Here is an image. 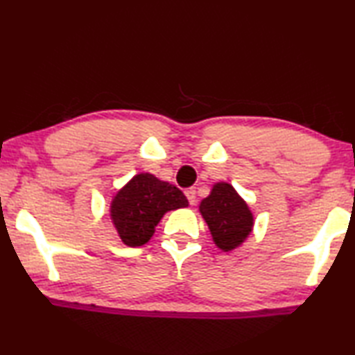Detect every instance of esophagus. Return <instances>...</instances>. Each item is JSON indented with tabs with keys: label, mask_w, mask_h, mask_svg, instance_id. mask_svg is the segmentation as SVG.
<instances>
[{
	"label": "esophagus",
	"mask_w": 355,
	"mask_h": 355,
	"mask_svg": "<svg viewBox=\"0 0 355 355\" xmlns=\"http://www.w3.org/2000/svg\"><path fill=\"white\" fill-rule=\"evenodd\" d=\"M184 196H186V199H188L189 205H196V202H197V196H196V189H194V188L186 189V191H184Z\"/></svg>",
	"instance_id": "esophagus-1"
}]
</instances>
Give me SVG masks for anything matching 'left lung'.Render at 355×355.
Listing matches in <instances>:
<instances>
[{
  "mask_svg": "<svg viewBox=\"0 0 355 355\" xmlns=\"http://www.w3.org/2000/svg\"><path fill=\"white\" fill-rule=\"evenodd\" d=\"M199 211L214 244L224 252L239 248L254 228V214L230 183H214L209 196L200 202Z\"/></svg>",
  "mask_w": 355,
  "mask_h": 355,
  "instance_id": "obj_1",
  "label": "left lung"
}]
</instances>
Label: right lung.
Listing matches in <instances>:
<instances>
[{"instance_id":"add662e5","label":"right lung","mask_w":355,"mask_h":355,"mask_svg":"<svg viewBox=\"0 0 355 355\" xmlns=\"http://www.w3.org/2000/svg\"><path fill=\"white\" fill-rule=\"evenodd\" d=\"M188 205V199L177 186L142 172L114 194L110 218L122 243L139 248L150 241L167 211Z\"/></svg>"}]
</instances>
